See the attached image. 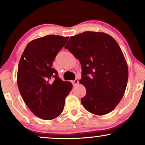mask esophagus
Instances as JSON below:
<instances>
[{"mask_svg": "<svg viewBox=\"0 0 145 145\" xmlns=\"http://www.w3.org/2000/svg\"><path fill=\"white\" fill-rule=\"evenodd\" d=\"M72 84L74 85V86H75V85L78 84V78H75L74 80L72 81Z\"/></svg>", "mask_w": 145, "mask_h": 145, "instance_id": "34e87169", "label": "esophagus"}]
</instances>
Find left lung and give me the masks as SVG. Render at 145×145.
<instances>
[{
	"label": "left lung",
	"mask_w": 145,
	"mask_h": 145,
	"mask_svg": "<svg viewBox=\"0 0 145 145\" xmlns=\"http://www.w3.org/2000/svg\"><path fill=\"white\" fill-rule=\"evenodd\" d=\"M80 61L86 89L81 103L89 112L103 116L112 112L123 96L128 67L121 49L110 35L84 31L70 37L65 46Z\"/></svg>",
	"instance_id": "obj_1"
}]
</instances>
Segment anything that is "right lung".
<instances>
[{
    "label": "right lung",
    "mask_w": 145,
    "mask_h": 145,
    "mask_svg": "<svg viewBox=\"0 0 145 145\" xmlns=\"http://www.w3.org/2000/svg\"><path fill=\"white\" fill-rule=\"evenodd\" d=\"M69 37L48 35L29 42L22 55L17 83L25 104L31 112L44 120L58 117L65 98L72 90L70 82L63 81L53 63Z\"/></svg>",
    "instance_id": "add662e5"
}]
</instances>
